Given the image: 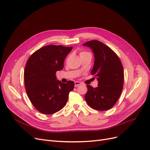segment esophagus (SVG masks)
Returning <instances> with one entry per match:
<instances>
[{"instance_id":"1","label":"esophagus","mask_w":150,"mask_h":150,"mask_svg":"<svg viewBox=\"0 0 150 150\" xmlns=\"http://www.w3.org/2000/svg\"><path fill=\"white\" fill-rule=\"evenodd\" d=\"M74 84H75V87H77V86H79V85H81V83L79 81H76V82H74Z\"/></svg>"}]
</instances>
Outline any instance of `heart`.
I'll list each match as a JSON object with an SVG mask.
<instances>
[{
	"label": "heart",
	"mask_w": 150,
	"mask_h": 150,
	"mask_svg": "<svg viewBox=\"0 0 150 150\" xmlns=\"http://www.w3.org/2000/svg\"><path fill=\"white\" fill-rule=\"evenodd\" d=\"M88 53V52H83V51H82V52H80V53H79V55H82V54H84V53Z\"/></svg>",
	"instance_id": "b5f03b06"
}]
</instances>
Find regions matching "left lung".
<instances>
[{"instance_id":"8db88e82","label":"left lung","mask_w":150,"mask_h":150,"mask_svg":"<svg viewBox=\"0 0 150 150\" xmlns=\"http://www.w3.org/2000/svg\"><path fill=\"white\" fill-rule=\"evenodd\" d=\"M83 45L91 47L94 53L95 63L91 73L98 81L97 87L87 85L85 100L94 110H110L116 103L122 91L124 74L121 59L100 41L92 40Z\"/></svg>"}]
</instances>
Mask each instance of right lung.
<instances>
[{
    "label": "right lung",
    "instance_id": "obj_1",
    "mask_svg": "<svg viewBox=\"0 0 150 150\" xmlns=\"http://www.w3.org/2000/svg\"><path fill=\"white\" fill-rule=\"evenodd\" d=\"M73 47L49 45L29 57L24 71L25 86L29 99L38 111L52 115L67 103L74 82L57 80L56 73L63 68L64 61Z\"/></svg>",
    "mask_w": 150,
    "mask_h": 150
}]
</instances>
